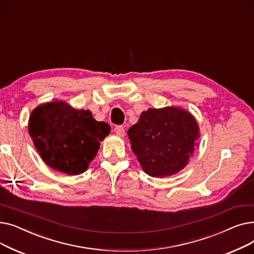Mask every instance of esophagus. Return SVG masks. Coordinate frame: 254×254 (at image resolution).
Wrapping results in <instances>:
<instances>
[{
    "label": "esophagus",
    "mask_w": 254,
    "mask_h": 254,
    "mask_svg": "<svg viewBox=\"0 0 254 254\" xmlns=\"http://www.w3.org/2000/svg\"><path fill=\"white\" fill-rule=\"evenodd\" d=\"M114 131L118 137H124L125 136V127L123 126H116L114 127Z\"/></svg>",
    "instance_id": "esophagus-1"
}]
</instances>
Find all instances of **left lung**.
I'll return each mask as SVG.
<instances>
[{
  "instance_id": "1",
  "label": "left lung",
  "mask_w": 254,
  "mask_h": 254,
  "mask_svg": "<svg viewBox=\"0 0 254 254\" xmlns=\"http://www.w3.org/2000/svg\"><path fill=\"white\" fill-rule=\"evenodd\" d=\"M131 150L151 177L181 171L192 156L199 129L194 117L177 107L148 109L127 130Z\"/></svg>"
}]
</instances>
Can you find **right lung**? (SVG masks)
<instances>
[{"mask_svg": "<svg viewBox=\"0 0 254 254\" xmlns=\"http://www.w3.org/2000/svg\"><path fill=\"white\" fill-rule=\"evenodd\" d=\"M110 130L89 110L74 109L62 101L38 106L29 120V134L45 164L66 175L86 171Z\"/></svg>", "mask_w": 254, "mask_h": 254, "instance_id": "obj_1", "label": "right lung"}]
</instances>
